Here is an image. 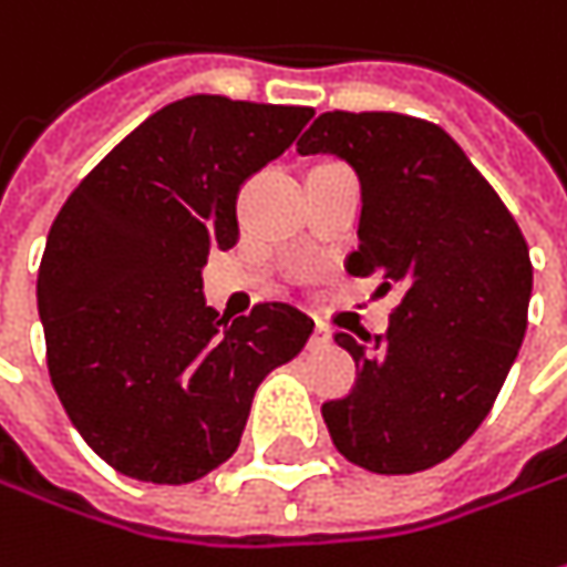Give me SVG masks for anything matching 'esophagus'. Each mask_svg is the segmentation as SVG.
Listing matches in <instances>:
<instances>
[{
    "label": "esophagus",
    "instance_id": "esophagus-1",
    "mask_svg": "<svg viewBox=\"0 0 567 567\" xmlns=\"http://www.w3.org/2000/svg\"><path fill=\"white\" fill-rule=\"evenodd\" d=\"M329 342H332L329 326H326V322H317V329H313V344H329Z\"/></svg>",
    "mask_w": 567,
    "mask_h": 567
}]
</instances>
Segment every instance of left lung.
<instances>
[{
	"label": "left lung",
	"instance_id": "8db88e82",
	"mask_svg": "<svg viewBox=\"0 0 567 567\" xmlns=\"http://www.w3.org/2000/svg\"><path fill=\"white\" fill-rule=\"evenodd\" d=\"M361 182L351 276L401 288L389 332L336 342L361 377L322 404L344 458L373 474H417L455 455L489 414L524 342L534 266L527 241L464 150L399 112H322L298 141Z\"/></svg>",
	"mask_w": 567,
	"mask_h": 567
}]
</instances>
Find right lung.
I'll list each match as a JSON object with an SVG mask.
<instances>
[{
    "mask_svg": "<svg viewBox=\"0 0 567 567\" xmlns=\"http://www.w3.org/2000/svg\"><path fill=\"white\" fill-rule=\"evenodd\" d=\"M313 118L307 106L185 96L153 112L59 209L37 272L55 395L90 449L144 483H190L235 455L269 370L313 320L206 307L209 250L238 241L235 200Z\"/></svg>",
    "mask_w": 567,
    "mask_h": 567,
    "instance_id": "right-lung-1",
    "label": "right lung"
}]
</instances>
